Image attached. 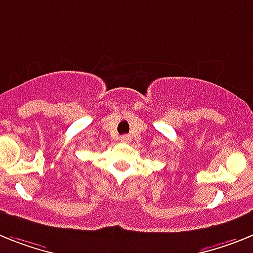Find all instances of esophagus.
<instances>
[{
  "label": "esophagus",
  "mask_w": 253,
  "mask_h": 253,
  "mask_svg": "<svg viewBox=\"0 0 253 253\" xmlns=\"http://www.w3.org/2000/svg\"><path fill=\"white\" fill-rule=\"evenodd\" d=\"M121 141L125 142V144H128V142H131V136L129 135L121 136Z\"/></svg>",
  "instance_id": "esophagus-1"
}]
</instances>
